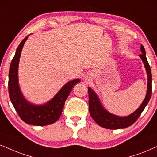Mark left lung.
<instances>
[{
	"label": "left lung",
	"instance_id": "1",
	"mask_svg": "<svg viewBox=\"0 0 157 157\" xmlns=\"http://www.w3.org/2000/svg\"><path fill=\"white\" fill-rule=\"evenodd\" d=\"M140 50L142 54L139 55V57L144 62L147 75H148L147 93L144 102H142L140 107L135 112H133L132 114L127 116V117H121L109 113L102 107L101 102H100L99 98L95 94V92L90 87H88L89 110H90V115L92 119L94 120V121L98 125H100V127L110 129H124L127 127H129L136 121V120L138 119L140 114L144 111V108H146L148 102H149L152 93L151 71L149 64H148V60H147L146 52H145V49L143 45H141L140 46Z\"/></svg>",
	"mask_w": 157,
	"mask_h": 157
}]
</instances>
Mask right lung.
Segmentation results:
<instances>
[{
  "instance_id": "right-lung-1",
  "label": "right lung",
  "mask_w": 157,
  "mask_h": 157,
  "mask_svg": "<svg viewBox=\"0 0 157 157\" xmlns=\"http://www.w3.org/2000/svg\"><path fill=\"white\" fill-rule=\"evenodd\" d=\"M28 36L22 40L16 50L11 61L9 73V94L13 107L19 117L28 124L46 126L57 121L60 117L63 109L73 86L80 82L76 78L67 82L52 99L42 105L30 103L25 99L19 89L18 83V66L22 47Z\"/></svg>"
}]
</instances>
